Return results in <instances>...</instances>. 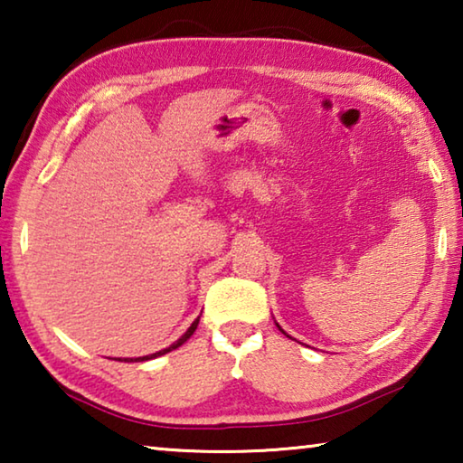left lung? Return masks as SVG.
Returning a JSON list of instances; mask_svg holds the SVG:
<instances>
[{
	"instance_id": "8db88e82",
	"label": "left lung",
	"mask_w": 463,
	"mask_h": 463,
	"mask_svg": "<svg viewBox=\"0 0 463 463\" xmlns=\"http://www.w3.org/2000/svg\"><path fill=\"white\" fill-rule=\"evenodd\" d=\"M278 328H279V331H281V326H279V325H278ZM281 333H284V331H281Z\"/></svg>"
}]
</instances>
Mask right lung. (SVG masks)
Here are the masks:
<instances>
[{"mask_svg": "<svg viewBox=\"0 0 463 463\" xmlns=\"http://www.w3.org/2000/svg\"><path fill=\"white\" fill-rule=\"evenodd\" d=\"M198 323H200V317L195 318L194 323H192V326L187 328V331H185L182 336H179V339H177L174 345H169L167 349H161V351H156V354L145 355V357H127V359H124V362H146V359H155V357H159V355H165V354H169V351H174V349H177V347H182V345H184V343H185L187 339H190V336L194 335L195 328H198ZM120 362H122V359H120Z\"/></svg>", "mask_w": 463, "mask_h": 463, "instance_id": "1", "label": "right lung"}]
</instances>
